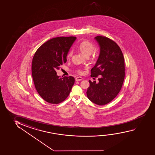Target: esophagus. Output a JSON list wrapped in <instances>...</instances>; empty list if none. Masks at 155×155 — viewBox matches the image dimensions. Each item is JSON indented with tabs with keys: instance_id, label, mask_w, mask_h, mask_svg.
<instances>
[{
	"instance_id": "esophagus-1",
	"label": "esophagus",
	"mask_w": 155,
	"mask_h": 155,
	"mask_svg": "<svg viewBox=\"0 0 155 155\" xmlns=\"http://www.w3.org/2000/svg\"><path fill=\"white\" fill-rule=\"evenodd\" d=\"M82 78H81V77H77L75 78V81H80L82 80Z\"/></svg>"
}]
</instances>
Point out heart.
<instances>
[{"instance_id":"b5f03b06","label":"heart","mask_w":155,"mask_h":155,"mask_svg":"<svg viewBox=\"0 0 155 155\" xmlns=\"http://www.w3.org/2000/svg\"><path fill=\"white\" fill-rule=\"evenodd\" d=\"M78 49L79 51L83 55L85 56V57H87V58H88L89 56L90 55L93 53L94 50H95V46L91 42L85 40V41H82L78 45ZM72 54L73 52L72 51H71L68 52L67 57H68V58H71L72 56ZM95 56V54L94 53L92 56H93V58H94ZM77 72L78 73H81L82 71L80 69H78V70H77Z\"/></svg>"}]
</instances>
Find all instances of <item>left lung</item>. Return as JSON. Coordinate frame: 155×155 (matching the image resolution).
I'll return each mask as SVG.
<instances>
[{
    "label": "left lung",
    "mask_w": 155,
    "mask_h": 155,
    "mask_svg": "<svg viewBox=\"0 0 155 155\" xmlns=\"http://www.w3.org/2000/svg\"><path fill=\"white\" fill-rule=\"evenodd\" d=\"M100 48L99 56L91 70V77H97L99 82L89 80L87 97L99 105H105L119 93L125 76L124 60L119 46L112 39L102 36L94 38Z\"/></svg>",
    "instance_id": "8db88e82"
}]
</instances>
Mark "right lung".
<instances>
[{"label": "right lung", "mask_w": 155, "mask_h": 155, "mask_svg": "<svg viewBox=\"0 0 155 155\" xmlns=\"http://www.w3.org/2000/svg\"><path fill=\"white\" fill-rule=\"evenodd\" d=\"M77 37H58L42 44L35 52L31 72L35 88L45 101L58 104L70 93L75 79L71 76L60 78L57 70L65 63L66 56Z\"/></svg>", "instance_id": "add662e5"}]
</instances>
